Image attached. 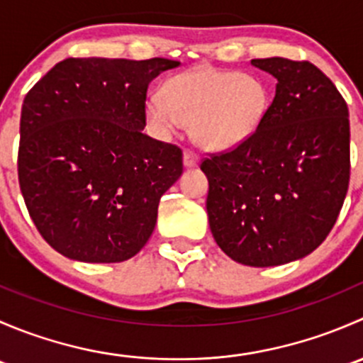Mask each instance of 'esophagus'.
<instances>
[{
    "label": "esophagus",
    "instance_id": "obj_1",
    "mask_svg": "<svg viewBox=\"0 0 363 363\" xmlns=\"http://www.w3.org/2000/svg\"><path fill=\"white\" fill-rule=\"evenodd\" d=\"M196 164H199V156H196V152L186 149L184 151V167L193 168V167H196Z\"/></svg>",
    "mask_w": 363,
    "mask_h": 363
}]
</instances>
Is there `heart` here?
Returning a JSON list of instances; mask_svg holds the SVG:
<instances>
[{
	"mask_svg": "<svg viewBox=\"0 0 363 363\" xmlns=\"http://www.w3.org/2000/svg\"><path fill=\"white\" fill-rule=\"evenodd\" d=\"M269 104V87L259 77L202 67L170 77L161 96L145 101V116L163 135L193 123L202 147L230 149L255 133Z\"/></svg>",
	"mask_w": 363,
	"mask_h": 363,
	"instance_id": "b5f03b06",
	"label": "heart"
}]
</instances>
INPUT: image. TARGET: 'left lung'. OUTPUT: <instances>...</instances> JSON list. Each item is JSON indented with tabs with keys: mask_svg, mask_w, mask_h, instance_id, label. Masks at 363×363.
<instances>
[{
	"mask_svg": "<svg viewBox=\"0 0 363 363\" xmlns=\"http://www.w3.org/2000/svg\"><path fill=\"white\" fill-rule=\"evenodd\" d=\"M277 79L255 133L200 168L216 242L235 262L274 267L309 255L334 228L350 186L347 105L309 61L251 60Z\"/></svg>",
	"mask_w": 363,
	"mask_h": 363,
	"instance_id": "1",
	"label": "left lung"
}]
</instances>
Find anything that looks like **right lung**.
Segmentation results:
<instances>
[{
    "label": "right lung",
    "mask_w": 363,
    "mask_h": 363,
    "mask_svg": "<svg viewBox=\"0 0 363 363\" xmlns=\"http://www.w3.org/2000/svg\"><path fill=\"white\" fill-rule=\"evenodd\" d=\"M179 61L68 57L26 94L21 193L50 247L117 263L151 237L160 199L182 174V149L145 135L152 79Z\"/></svg>",
    "instance_id": "obj_1"
}]
</instances>
